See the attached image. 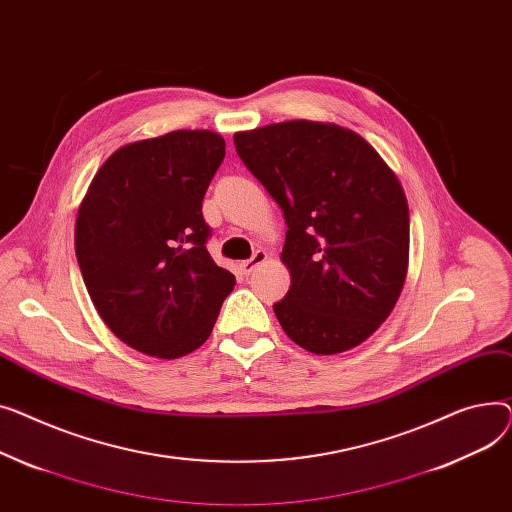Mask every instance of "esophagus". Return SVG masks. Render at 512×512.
<instances>
[{"label":"esophagus","mask_w":512,"mask_h":512,"mask_svg":"<svg viewBox=\"0 0 512 512\" xmlns=\"http://www.w3.org/2000/svg\"><path fill=\"white\" fill-rule=\"evenodd\" d=\"M264 260H266V252L256 250V252H254V256H252L250 260H244L242 264H239V270H242V275H252L254 270H256Z\"/></svg>","instance_id":"obj_1"}]
</instances>
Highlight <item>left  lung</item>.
Here are the masks:
<instances>
[{
  "label": "left lung",
  "instance_id": "left-lung-1",
  "mask_svg": "<svg viewBox=\"0 0 512 512\" xmlns=\"http://www.w3.org/2000/svg\"><path fill=\"white\" fill-rule=\"evenodd\" d=\"M233 142L285 215L291 287L273 310L287 337L316 355L364 343L407 277L409 208L397 175L337 124L293 119Z\"/></svg>",
  "mask_w": 512,
  "mask_h": 512
}]
</instances>
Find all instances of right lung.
I'll list each match as a JSON object with an SVG mask.
<instances>
[{"instance_id":"add662e5","label":"right lung","mask_w":512,"mask_h":512,"mask_svg":"<svg viewBox=\"0 0 512 512\" xmlns=\"http://www.w3.org/2000/svg\"><path fill=\"white\" fill-rule=\"evenodd\" d=\"M225 157L210 130H175L117 148L78 208L76 258L111 333L177 359L213 330L235 277L206 250L202 198Z\"/></svg>"}]
</instances>
